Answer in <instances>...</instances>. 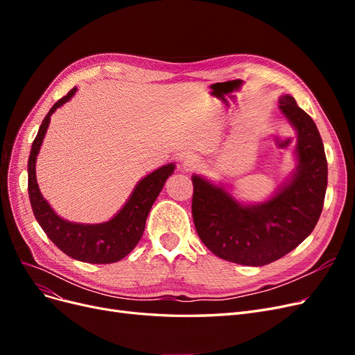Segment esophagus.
<instances>
[{"mask_svg": "<svg viewBox=\"0 0 355 355\" xmlns=\"http://www.w3.org/2000/svg\"><path fill=\"white\" fill-rule=\"evenodd\" d=\"M198 164H200L198 159L194 155H185L184 159H182V167H184V170H187V171L197 168Z\"/></svg>", "mask_w": 355, "mask_h": 355, "instance_id": "1", "label": "esophagus"}]
</instances>
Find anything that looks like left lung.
<instances>
[{"instance_id":"8db88e82","label":"left lung","mask_w":355,"mask_h":355,"mask_svg":"<svg viewBox=\"0 0 355 355\" xmlns=\"http://www.w3.org/2000/svg\"><path fill=\"white\" fill-rule=\"evenodd\" d=\"M278 108L296 132V170L263 202L244 204L222 185L192 175V218L198 237L220 259L262 266L280 259L313 232L323 210L327 159L315 123L290 94Z\"/></svg>"}]
</instances>
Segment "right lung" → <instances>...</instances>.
I'll list each match as a JSON object with an SVG mask.
<instances>
[{
  "label": "right lung",
  "mask_w": 355,
  "mask_h": 355,
  "mask_svg": "<svg viewBox=\"0 0 355 355\" xmlns=\"http://www.w3.org/2000/svg\"><path fill=\"white\" fill-rule=\"evenodd\" d=\"M75 92L77 87H73L67 96L53 105L32 142L28 161V194L31 207L47 237L72 259L87 263H114L130 253L142 239L149 210L176 166L175 163H168L139 180L124 206L110 220L102 223H77L60 218L41 194L37 184L35 163L42 139L50 124V116L63 103H67Z\"/></svg>",
  "instance_id": "1"
}]
</instances>
